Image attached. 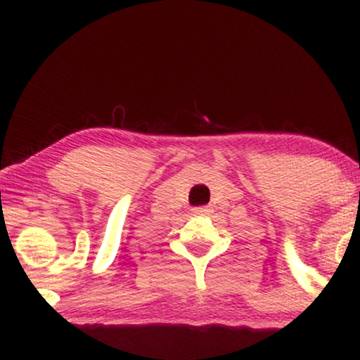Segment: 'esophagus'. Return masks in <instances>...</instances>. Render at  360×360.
Returning a JSON list of instances; mask_svg holds the SVG:
<instances>
[{"instance_id": "esophagus-1", "label": "esophagus", "mask_w": 360, "mask_h": 360, "mask_svg": "<svg viewBox=\"0 0 360 360\" xmlns=\"http://www.w3.org/2000/svg\"><path fill=\"white\" fill-rule=\"evenodd\" d=\"M208 213V210L205 208V206H198V208H193V214H206Z\"/></svg>"}]
</instances>
